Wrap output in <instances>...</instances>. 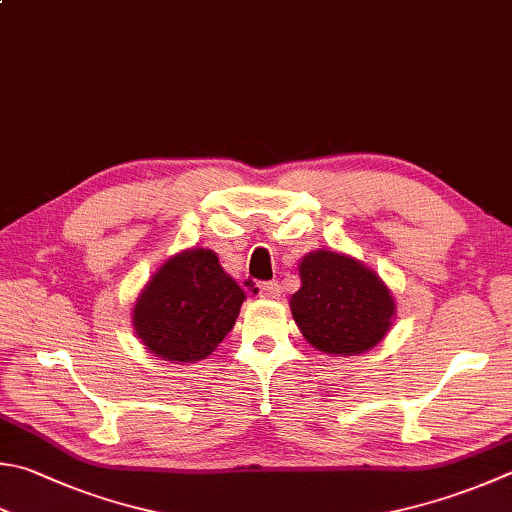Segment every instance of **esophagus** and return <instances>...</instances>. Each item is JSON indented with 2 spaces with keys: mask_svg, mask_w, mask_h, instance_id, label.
I'll return each mask as SVG.
<instances>
[{
  "mask_svg": "<svg viewBox=\"0 0 512 512\" xmlns=\"http://www.w3.org/2000/svg\"><path fill=\"white\" fill-rule=\"evenodd\" d=\"M258 294L263 298H278L281 296V285H278L276 281H265L258 285Z\"/></svg>",
  "mask_w": 512,
  "mask_h": 512,
  "instance_id": "esophagus-1",
  "label": "esophagus"
}]
</instances>
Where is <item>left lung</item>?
<instances>
[{
	"mask_svg": "<svg viewBox=\"0 0 512 512\" xmlns=\"http://www.w3.org/2000/svg\"><path fill=\"white\" fill-rule=\"evenodd\" d=\"M301 289L289 298L292 316L318 352L354 356L388 334L397 305L372 269L345 254L318 249L298 265Z\"/></svg>",
	"mask_w": 512,
	"mask_h": 512,
	"instance_id": "1",
	"label": "left lung"
}]
</instances>
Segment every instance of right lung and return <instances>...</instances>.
Instances as JSON below:
<instances>
[{
    "label": "right lung",
    "mask_w": 512,
    "mask_h": 512,
    "mask_svg": "<svg viewBox=\"0 0 512 512\" xmlns=\"http://www.w3.org/2000/svg\"><path fill=\"white\" fill-rule=\"evenodd\" d=\"M243 301L245 292L211 249H187L151 276L133 307V327L160 359L194 363L231 332Z\"/></svg>",
    "instance_id": "obj_1"
}]
</instances>
